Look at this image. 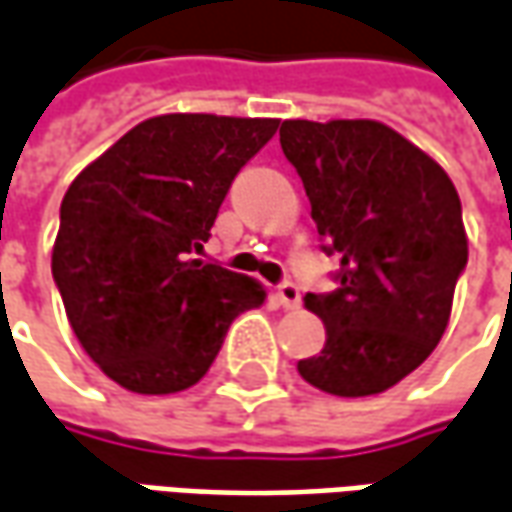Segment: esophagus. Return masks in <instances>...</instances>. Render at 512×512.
Masks as SVG:
<instances>
[{"label":"esophagus","mask_w":512,"mask_h":512,"mask_svg":"<svg viewBox=\"0 0 512 512\" xmlns=\"http://www.w3.org/2000/svg\"><path fill=\"white\" fill-rule=\"evenodd\" d=\"M277 300H280V305H283V308H288V311L300 308V302H302L300 285H297V283H283L280 288H277Z\"/></svg>","instance_id":"obj_1"}]
</instances>
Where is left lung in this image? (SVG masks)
<instances>
[{"label":"left lung","mask_w":512,"mask_h":512,"mask_svg":"<svg viewBox=\"0 0 512 512\" xmlns=\"http://www.w3.org/2000/svg\"><path fill=\"white\" fill-rule=\"evenodd\" d=\"M280 145L305 184L322 249L342 255L339 288L305 297L328 339L297 370L339 398L387 392L446 333L468 263L457 187L429 154L375 120H285Z\"/></svg>","instance_id":"obj_1"}]
</instances>
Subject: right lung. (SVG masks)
<instances>
[{
	"label": "right lung",
	"instance_id": "1",
	"mask_svg": "<svg viewBox=\"0 0 512 512\" xmlns=\"http://www.w3.org/2000/svg\"><path fill=\"white\" fill-rule=\"evenodd\" d=\"M269 117L162 114L78 173L61 201L52 277L81 347L139 395L198 384L263 285L196 260L238 170L274 137Z\"/></svg>",
	"mask_w": 512,
	"mask_h": 512
}]
</instances>
